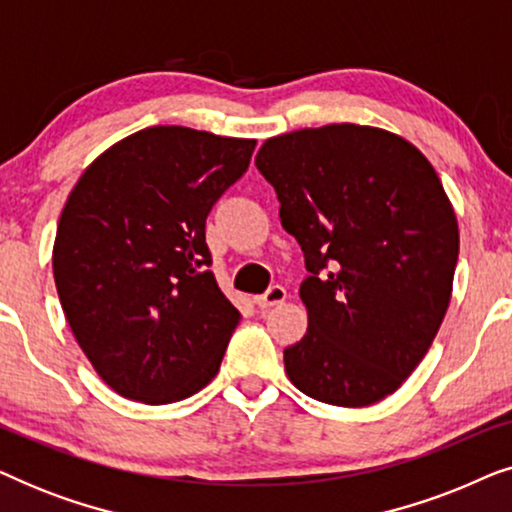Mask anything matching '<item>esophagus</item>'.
I'll return each instance as SVG.
<instances>
[{
	"mask_svg": "<svg viewBox=\"0 0 512 512\" xmlns=\"http://www.w3.org/2000/svg\"><path fill=\"white\" fill-rule=\"evenodd\" d=\"M284 300H286V289L284 286L275 284V286H270L265 293H261V296H256L254 303L261 307V310H268V307H275L279 303H284Z\"/></svg>",
	"mask_w": 512,
	"mask_h": 512,
	"instance_id": "1",
	"label": "esophagus"
}]
</instances>
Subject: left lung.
I'll use <instances>...</instances> for the list:
<instances>
[{"mask_svg": "<svg viewBox=\"0 0 512 512\" xmlns=\"http://www.w3.org/2000/svg\"><path fill=\"white\" fill-rule=\"evenodd\" d=\"M256 167L310 272L286 375L321 403L382 401L429 352L452 298L459 226L436 170L396 132L354 123L265 139Z\"/></svg>", "mask_w": 512, "mask_h": 512, "instance_id": "8db88e82", "label": "left lung"}]
</instances>
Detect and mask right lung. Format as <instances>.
<instances>
[{
  "label": "right lung",
  "instance_id": "obj_1",
  "mask_svg": "<svg viewBox=\"0 0 512 512\" xmlns=\"http://www.w3.org/2000/svg\"><path fill=\"white\" fill-rule=\"evenodd\" d=\"M256 139L153 125L111 144L62 207L53 275L76 342L116 394L163 405L219 373L242 314L209 270L205 221Z\"/></svg>",
  "mask_w": 512,
  "mask_h": 512
}]
</instances>
